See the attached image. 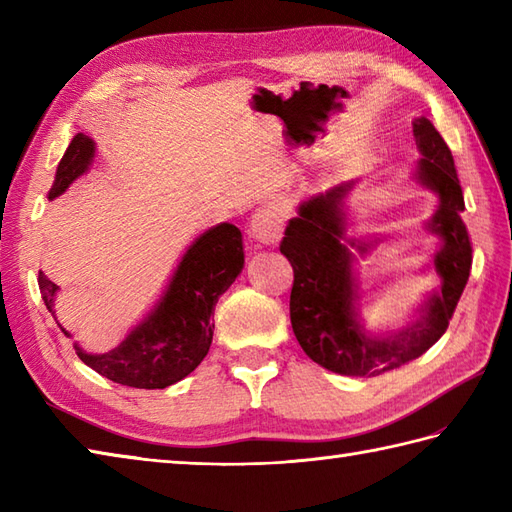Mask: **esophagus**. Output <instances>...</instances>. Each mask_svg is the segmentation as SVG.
Returning <instances> with one entry per match:
<instances>
[{"label": "esophagus", "instance_id": "esophagus-1", "mask_svg": "<svg viewBox=\"0 0 512 512\" xmlns=\"http://www.w3.org/2000/svg\"><path fill=\"white\" fill-rule=\"evenodd\" d=\"M286 222V206L281 202H268L253 213L248 222V235L257 244H277Z\"/></svg>", "mask_w": 512, "mask_h": 512}]
</instances>
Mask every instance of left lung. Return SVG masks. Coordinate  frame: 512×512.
Here are the masks:
<instances>
[{"label": "left lung", "mask_w": 512, "mask_h": 512, "mask_svg": "<svg viewBox=\"0 0 512 512\" xmlns=\"http://www.w3.org/2000/svg\"><path fill=\"white\" fill-rule=\"evenodd\" d=\"M422 154L416 182L438 195L427 231L440 239L433 266L438 288L424 301L420 319L391 336H376L361 321L356 262L376 248L378 237H347L343 200L354 182L339 184L299 206L279 250L295 270L290 321L301 350L314 363L343 376H378L422 356L447 332L449 319L469 281L473 248L462 222L464 195L451 149L429 118L413 121Z\"/></svg>", "instance_id": "left-lung-1"}]
</instances>
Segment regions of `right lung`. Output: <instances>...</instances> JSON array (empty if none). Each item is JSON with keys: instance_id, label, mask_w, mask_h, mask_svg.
<instances>
[{"instance_id": "right-lung-1", "label": "right lung", "mask_w": 512, "mask_h": 512, "mask_svg": "<svg viewBox=\"0 0 512 512\" xmlns=\"http://www.w3.org/2000/svg\"><path fill=\"white\" fill-rule=\"evenodd\" d=\"M94 158V140L76 134L65 151L48 198L54 200L88 171ZM244 268L242 233L233 224H217L204 231L182 255L169 284L147 317L105 354L85 352L74 343L76 356L94 372L118 385L136 389H165L189 376L209 354L213 341V312L222 292ZM39 290L54 317L59 286L39 270ZM57 319V317H54ZM61 328V325H59ZM65 336H70L61 328Z\"/></svg>"}]
</instances>
